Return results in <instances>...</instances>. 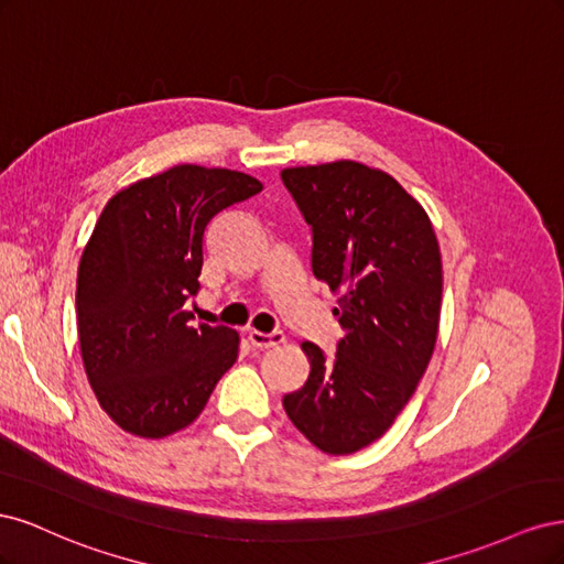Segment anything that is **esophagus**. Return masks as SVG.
Here are the masks:
<instances>
[{"mask_svg":"<svg viewBox=\"0 0 564 564\" xmlns=\"http://www.w3.org/2000/svg\"><path fill=\"white\" fill-rule=\"evenodd\" d=\"M284 340V334L282 332H270V334H263V332H256L251 329L249 332V344L253 348H272V346H280Z\"/></svg>","mask_w":564,"mask_h":564,"instance_id":"34e87169","label":"esophagus"}]
</instances>
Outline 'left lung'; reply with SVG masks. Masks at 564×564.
Instances as JSON below:
<instances>
[{
    "instance_id": "left-lung-1",
    "label": "left lung",
    "mask_w": 564,
    "mask_h": 564,
    "mask_svg": "<svg viewBox=\"0 0 564 564\" xmlns=\"http://www.w3.org/2000/svg\"><path fill=\"white\" fill-rule=\"evenodd\" d=\"M313 228V275L338 296L334 355L311 340V373L284 395L286 416L324 454L379 440L429 367L442 305V259L429 214L381 169L338 160L284 169Z\"/></svg>"
}]
</instances>
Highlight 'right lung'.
I'll use <instances>...</instances> for the list:
<instances>
[{
	"mask_svg": "<svg viewBox=\"0 0 564 564\" xmlns=\"http://www.w3.org/2000/svg\"><path fill=\"white\" fill-rule=\"evenodd\" d=\"M263 183L232 169L178 164L119 191L77 270L82 362L119 429L160 440L191 425L235 365L240 334L193 324L204 230Z\"/></svg>",
	"mask_w": 564,
	"mask_h": 564,
	"instance_id": "obj_1",
	"label": "right lung"
}]
</instances>
